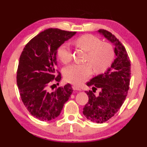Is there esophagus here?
Segmentation results:
<instances>
[{
	"instance_id": "esophagus-1",
	"label": "esophagus",
	"mask_w": 147,
	"mask_h": 147,
	"mask_svg": "<svg viewBox=\"0 0 147 147\" xmlns=\"http://www.w3.org/2000/svg\"><path fill=\"white\" fill-rule=\"evenodd\" d=\"M72 88H73V89L74 90H78V91H80V90H81V88H80L77 86H73V87Z\"/></svg>"
}]
</instances>
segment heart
<instances>
[{"label":"heart","mask_w":147,"mask_h":147,"mask_svg":"<svg viewBox=\"0 0 147 147\" xmlns=\"http://www.w3.org/2000/svg\"><path fill=\"white\" fill-rule=\"evenodd\" d=\"M78 47L88 52L85 58L87 63L71 64L64 69L63 76L67 82L80 85L91 76L92 69L95 73L105 71L111 65L114 57V51L110 43H103L100 38L92 35H84L75 41ZM57 55L63 64L72 60L71 48L63 43L57 48Z\"/></svg>","instance_id":"heart-1"}]
</instances>
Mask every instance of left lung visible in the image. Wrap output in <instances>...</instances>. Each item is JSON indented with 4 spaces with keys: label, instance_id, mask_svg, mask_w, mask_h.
<instances>
[{
    "label": "left lung",
    "instance_id": "obj_1",
    "mask_svg": "<svg viewBox=\"0 0 147 147\" xmlns=\"http://www.w3.org/2000/svg\"><path fill=\"white\" fill-rule=\"evenodd\" d=\"M115 45L116 59L104 74L92 78L86 85L92 91H86L89 100L84 108L86 118L96 123H103L113 117L121 107L129 90L130 61L124 46L115 36L104 29L98 30ZM100 90L98 96L93 92Z\"/></svg>",
    "mask_w": 147,
    "mask_h": 147
}]
</instances>
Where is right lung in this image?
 I'll use <instances>...</instances> for the list:
<instances>
[{
    "instance_id": "right-lung-1",
    "label": "right lung",
    "mask_w": 147,
    "mask_h": 147,
    "mask_svg": "<svg viewBox=\"0 0 147 147\" xmlns=\"http://www.w3.org/2000/svg\"><path fill=\"white\" fill-rule=\"evenodd\" d=\"M76 33L46 29L28 42L20 56L17 72L20 96L28 111L41 121L57 118L74 91L69 84L53 92L49 88L61 78L56 69L57 48Z\"/></svg>"
}]
</instances>
